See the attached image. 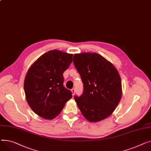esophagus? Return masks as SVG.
I'll list each match as a JSON object with an SVG mask.
<instances>
[{
  "label": "esophagus",
  "mask_w": 151,
  "mask_h": 151,
  "mask_svg": "<svg viewBox=\"0 0 151 151\" xmlns=\"http://www.w3.org/2000/svg\"><path fill=\"white\" fill-rule=\"evenodd\" d=\"M71 91H72L73 95L74 96L75 94V93H76V89H75V88H73V89L71 90Z\"/></svg>",
  "instance_id": "1"
}]
</instances>
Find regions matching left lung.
Masks as SVG:
<instances>
[{
  "mask_svg": "<svg viewBox=\"0 0 151 151\" xmlns=\"http://www.w3.org/2000/svg\"><path fill=\"white\" fill-rule=\"evenodd\" d=\"M73 63L83 84L82 94L74 96L80 110L90 122L107 118L117 107L122 96L117 69L97 53L74 54Z\"/></svg>",
  "mask_w": 151,
  "mask_h": 151,
  "instance_id": "8db88e82",
  "label": "left lung"
}]
</instances>
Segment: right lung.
Segmentation results:
<instances>
[{"label":"right lung","instance_id":"obj_1","mask_svg":"<svg viewBox=\"0 0 151 151\" xmlns=\"http://www.w3.org/2000/svg\"><path fill=\"white\" fill-rule=\"evenodd\" d=\"M73 56L58 50H50L29 68L24 85L26 100L40 116L54 119L72 97V92L63 86V74L71 64Z\"/></svg>","mask_w":151,"mask_h":151}]
</instances>
